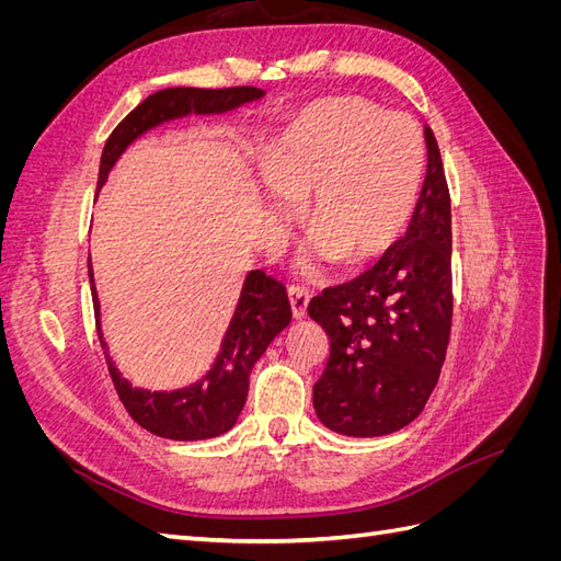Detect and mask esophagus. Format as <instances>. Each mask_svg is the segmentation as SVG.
<instances>
[{
    "mask_svg": "<svg viewBox=\"0 0 561 561\" xmlns=\"http://www.w3.org/2000/svg\"><path fill=\"white\" fill-rule=\"evenodd\" d=\"M287 297H290V307H293L295 320L307 318V309H309V301H311L309 290H304V287H299V285H290Z\"/></svg>",
    "mask_w": 561,
    "mask_h": 561,
    "instance_id": "1",
    "label": "esophagus"
}]
</instances>
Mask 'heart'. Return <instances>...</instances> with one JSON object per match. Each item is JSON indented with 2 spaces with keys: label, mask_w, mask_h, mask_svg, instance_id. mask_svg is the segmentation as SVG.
<instances>
[{
  "label": "heart",
  "mask_w": 561,
  "mask_h": 561,
  "mask_svg": "<svg viewBox=\"0 0 561 561\" xmlns=\"http://www.w3.org/2000/svg\"><path fill=\"white\" fill-rule=\"evenodd\" d=\"M266 190L304 206L318 260L363 268L383 260L416 215L426 145L412 116L355 95L304 107L257 157ZM276 217L287 213L276 208Z\"/></svg>",
  "instance_id": "obj_1"
}]
</instances>
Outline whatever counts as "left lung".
Listing matches in <instances>:
<instances>
[{
    "mask_svg": "<svg viewBox=\"0 0 561 561\" xmlns=\"http://www.w3.org/2000/svg\"><path fill=\"white\" fill-rule=\"evenodd\" d=\"M428 168L402 241L363 276L311 299L309 316L330 336L313 386L322 426L379 437L412 423L443 369L451 330V201L443 159L426 126Z\"/></svg>",
    "mask_w": 561,
    "mask_h": 561,
    "instance_id": "obj_1",
    "label": "left lung"
}]
</instances>
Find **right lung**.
Segmentation results:
<instances>
[{"instance_id": "right-lung-1", "label": "right lung", "mask_w": 561, "mask_h": 561, "mask_svg": "<svg viewBox=\"0 0 561 561\" xmlns=\"http://www.w3.org/2000/svg\"><path fill=\"white\" fill-rule=\"evenodd\" d=\"M264 95L262 89L233 87V89H163L135 107L122 124H118L105 142L100 157L98 190L107 182V175L124 151L145 135L165 122H173L190 114H225L245 103H254ZM89 280L93 295L95 328L100 346L105 351V360L118 400L124 402L130 419L145 431L165 439L194 443V439H210L225 435L236 426L248 398L250 371L262 358L266 346L290 325L293 309L287 301L283 283L266 276L264 271H250L241 287L239 304L229 320L222 346L206 377L196 383L178 390H147L133 388L122 377L107 353V342L100 328V301L95 293L93 266L89 254Z\"/></svg>"}]
</instances>
